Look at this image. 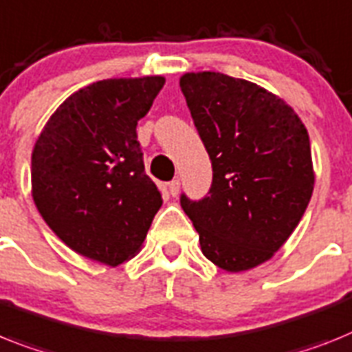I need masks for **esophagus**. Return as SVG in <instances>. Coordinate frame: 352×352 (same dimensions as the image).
I'll return each mask as SVG.
<instances>
[{"label":"esophagus","instance_id":"obj_1","mask_svg":"<svg viewBox=\"0 0 352 352\" xmlns=\"http://www.w3.org/2000/svg\"><path fill=\"white\" fill-rule=\"evenodd\" d=\"M179 190H181V182H179V179L168 182V191H170L171 197H177V195H179Z\"/></svg>","mask_w":352,"mask_h":352}]
</instances>
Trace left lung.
<instances>
[{"label":"left lung","mask_w":352,"mask_h":352,"mask_svg":"<svg viewBox=\"0 0 352 352\" xmlns=\"http://www.w3.org/2000/svg\"><path fill=\"white\" fill-rule=\"evenodd\" d=\"M181 89L212 166L200 200L181 195L204 256L227 272L258 267L299 226L313 193L306 126L276 94L223 73H186Z\"/></svg>","instance_id":"obj_1"}]
</instances>
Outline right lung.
<instances>
[{
    "mask_svg": "<svg viewBox=\"0 0 352 352\" xmlns=\"http://www.w3.org/2000/svg\"><path fill=\"white\" fill-rule=\"evenodd\" d=\"M162 85V76L94 82L62 103L35 143V206L85 258L111 267L131 259L162 206L135 132Z\"/></svg>",
    "mask_w": 352,
    "mask_h": 352,
    "instance_id": "1",
    "label": "right lung"
}]
</instances>
